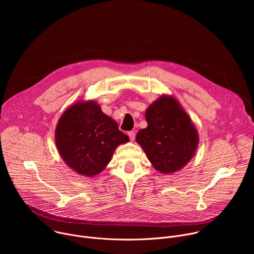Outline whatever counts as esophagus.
I'll use <instances>...</instances> for the list:
<instances>
[{
    "label": "esophagus",
    "instance_id": "1",
    "mask_svg": "<svg viewBox=\"0 0 254 254\" xmlns=\"http://www.w3.org/2000/svg\"><path fill=\"white\" fill-rule=\"evenodd\" d=\"M128 136H129V139L131 140V141H133L134 140V136H135V132L134 131H128Z\"/></svg>",
    "mask_w": 254,
    "mask_h": 254
}]
</instances>
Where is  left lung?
<instances>
[{"label": "left lung", "mask_w": 254, "mask_h": 254, "mask_svg": "<svg viewBox=\"0 0 254 254\" xmlns=\"http://www.w3.org/2000/svg\"><path fill=\"white\" fill-rule=\"evenodd\" d=\"M148 127L135 140L153 167L163 174L183 169L194 157L199 135L188 114L171 95H161L146 111Z\"/></svg>", "instance_id": "left-lung-1"}]
</instances>
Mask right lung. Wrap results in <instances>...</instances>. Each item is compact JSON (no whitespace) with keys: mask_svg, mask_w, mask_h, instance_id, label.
<instances>
[{"mask_svg":"<svg viewBox=\"0 0 254 254\" xmlns=\"http://www.w3.org/2000/svg\"><path fill=\"white\" fill-rule=\"evenodd\" d=\"M128 136L94 100L70 105L60 117L55 143L65 164L75 173L94 177L111 162L116 149Z\"/></svg>","mask_w":254,"mask_h":254,"instance_id":"right-lung-1","label":"right lung"}]
</instances>
